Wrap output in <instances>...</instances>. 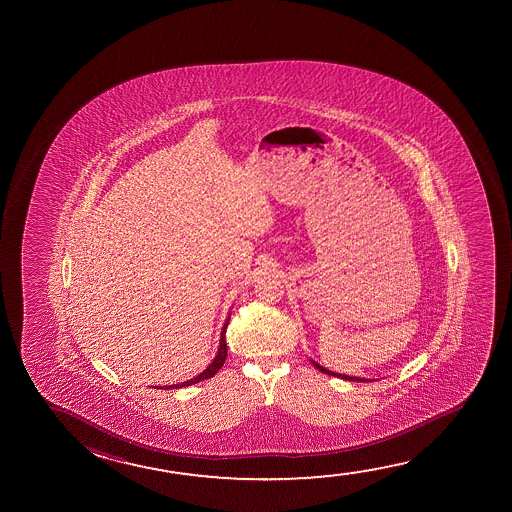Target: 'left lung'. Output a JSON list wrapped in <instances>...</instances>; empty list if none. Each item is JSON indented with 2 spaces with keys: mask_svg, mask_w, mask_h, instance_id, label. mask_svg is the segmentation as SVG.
<instances>
[{
  "mask_svg": "<svg viewBox=\"0 0 512 512\" xmlns=\"http://www.w3.org/2000/svg\"><path fill=\"white\" fill-rule=\"evenodd\" d=\"M313 365H315V367H316V369H318V371L325 372V374H329V376H337V378L348 379V381H367V379L351 378V376H344V374H336V372L327 371V369H325V367H322V365L316 364V362H313Z\"/></svg>",
  "mask_w": 512,
  "mask_h": 512,
  "instance_id": "8db88e82",
  "label": "left lung"
}]
</instances>
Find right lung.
Returning <instances> with one entry per match:
<instances>
[{
    "mask_svg": "<svg viewBox=\"0 0 512 512\" xmlns=\"http://www.w3.org/2000/svg\"><path fill=\"white\" fill-rule=\"evenodd\" d=\"M225 329H227V323H225L224 330H222V334H220V348H218L217 357L215 360L208 365V369L206 371L201 372L199 376H196L194 379H189V381H185V383H180V385H171L168 388H182V386L196 385L199 381H203V379L213 378L218 371H220V367L224 365L225 358H227V341H225Z\"/></svg>",
    "mask_w": 512,
    "mask_h": 512,
    "instance_id": "right-lung-1",
    "label": "right lung"
}]
</instances>
